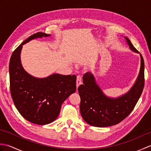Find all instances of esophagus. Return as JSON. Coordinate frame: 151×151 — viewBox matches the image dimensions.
Here are the masks:
<instances>
[{"label": "esophagus", "instance_id": "obj_1", "mask_svg": "<svg viewBox=\"0 0 151 151\" xmlns=\"http://www.w3.org/2000/svg\"><path fill=\"white\" fill-rule=\"evenodd\" d=\"M82 84V78L80 76H78L76 78V88H78L80 85Z\"/></svg>", "mask_w": 151, "mask_h": 151}]
</instances>
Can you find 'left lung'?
Here are the masks:
<instances>
[{
    "label": "left lung",
    "instance_id": "8db88e82",
    "mask_svg": "<svg viewBox=\"0 0 151 151\" xmlns=\"http://www.w3.org/2000/svg\"><path fill=\"white\" fill-rule=\"evenodd\" d=\"M124 37L129 49L138 54L129 38ZM139 56L140 69L135 82L129 91L119 97H111L104 94L92 73L84 75V84L79 86L78 91L81 99V114L88 124L96 127H110L120 123L133 110L144 87L145 65L142 54Z\"/></svg>",
    "mask_w": 151,
    "mask_h": 151
}]
</instances>
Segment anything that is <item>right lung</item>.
Wrapping results in <instances>:
<instances>
[{"instance_id":"obj_1","label":"right lung","mask_w":151,"mask_h":151,"mask_svg":"<svg viewBox=\"0 0 151 151\" xmlns=\"http://www.w3.org/2000/svg\"><path fill=\"white\" fill-rule=\"evenodd\" d=\"M50 36L38 32L24 40L11 56L9 65L11 95L17 110L30 123L44 125L58 117L63 102L76 91L75 75L54 73L37 78L24 70L21 61L22 45L31 40Z\"/></svg>"}]
</instances>
